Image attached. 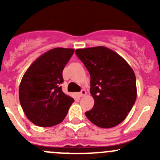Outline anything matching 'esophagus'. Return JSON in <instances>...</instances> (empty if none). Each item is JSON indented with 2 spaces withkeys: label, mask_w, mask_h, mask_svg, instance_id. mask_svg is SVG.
Returning a JSON list of instances; mask_svg holds the SVG:
<instances>
[{
  "label": "esophagus",
  "mask_w": 160,
  "mask_h": 160,
  "mask_svg": "<svg viewBox=\"0 0 160 160\" xmlns=\"http://www.w3.org/2000/svg\"><path fill=\"white\" fill-rule=\"evenodd\" d=\"M86 94H87V92H86V90H82L79 93V95H80V97H84Z\"/></svg>",
  "instance_id": "34e87169"
}]
</instances>
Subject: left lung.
Masks as SVG:
<instances>
[{"instance_id":"8db88e82","label":"left lung","mask_w":160,"mask_h":160,"mask_svg":"<svg viewBox=\"0 0 160 160\" xmlns=\"http://www.w3.org/2000/svg\"><path fill=\"white\" fill-rule=\"evenodd\" d=\"M90 75V93L94 100L87 118L100 128H110L123 122L137 97L135 72L117 52L104 46L75 51Z\"/></svg>"}]
</instances>
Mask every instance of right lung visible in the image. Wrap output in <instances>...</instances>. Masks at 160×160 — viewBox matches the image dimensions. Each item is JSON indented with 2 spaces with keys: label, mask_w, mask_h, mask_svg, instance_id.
<instances>
[{
  "label": "right lung",
  "mask_w": 160,
  "mask_h": 160,
  "mask_svg": "<svg viewBox=\"0 0 160 160\" xmlns=\"http://www.w3.org/2000/svg\"><path fill=\"white\" fill-rule=\"evenodd\" d=\"M74 49L55 48L32 62L19 86V100L28 120L40 127H52L63 121L74 102L62 92V70Z\"/></svg>",
  "instance_id": "right-lung-1"
}]
</instances>
